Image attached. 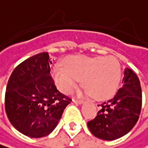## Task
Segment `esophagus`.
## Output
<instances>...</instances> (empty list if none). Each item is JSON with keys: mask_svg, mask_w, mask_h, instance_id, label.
Segmentation results:
<instances>
[{"mask_svg": "<svg viewBox=\"0 0 148 148\" xmlns=\"http://www.w3.org/2000/svg\"><path fill=\"white\" fill-rule=\"evenodd\" d=\"M73 102L75 103H76V104H82V103H84L82 100H77V99H73Z\"/></svg>", "mask_w": 148, "mask_h": 148, "instance_id": "esophagus-1", "label": "esophagus"}]
</instances>
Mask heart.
Returning a JSON list of instances; mask_svg holds the SVG:
<instances>
[{
    "mask_svg": "<svg viewBox=\"0 0 148 148\" xmlns=\"http://www.w3.org/2000/svg\"><path fill=\"white\" fill-rule=\"evenodd\" d=\"M52 77L60 90L66 94L71 93L82 79L86 95L106 99L118 89L121 68L119 60L113 56H75L65 62V67L55 66Z\"/></svg>",
    "mask_w": 148,
    "mask_h": 148,
    "instance_id": "obj_1",
    "label": "heart"
}]
</instances>
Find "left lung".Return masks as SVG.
Segmentation results:
<instances>
[{"label": "left lung", "instance_id": "1", "mask_svg": "<svg viewBox=\"0 0 148 148\" xmlns=\"http://www.w3.org/2000/svg\"><path fill=\"white\" fill-rule=\"evenodd\" d=\"M122 84L111 99L100 105L97 117L88 122L89 131L98 139L117 140L128 133L139 119L142 103L141 87L132 69H125Z\"/></svg>", "mask_w": 148, "mask_h": 148}]
</instances>
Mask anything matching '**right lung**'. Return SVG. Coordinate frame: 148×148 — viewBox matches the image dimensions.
I'll use <instances>...</instances> for the list:
<instances>
[{"label": "right lung", "mask_w": 148, "mask_h": 148, "mask_svg": "<svg viewBox=\"0 0 148 148\" xmlns=\"http://www.w3.org/2000/svg\"><path fill=\"white\" fill-rule=\"evenodd\" d=\"M48 52L19 64L10 75L5 94V110L12 125L30 138H42L57 126L72 101L60 93L50 75Z\"/></svg>", "instance_id": "obj_1"}]
</instances>
